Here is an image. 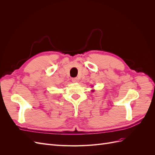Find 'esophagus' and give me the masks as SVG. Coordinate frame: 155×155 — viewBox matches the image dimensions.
<instances>
[{"label":"esophagus","mask_w":155,"mask_h":155,"mask_svg":"<svg viewBox=\"0 0 155 155\" xmlns=\"http://www.w3.org/2000/svg\"><path fill=\"white\" fill-rule=\"evenodd\" d=\"M72 81L73 83H78L79 79H78V78H72Z\"/></svg>","instance_id":"obj_1"}]
</instances>
